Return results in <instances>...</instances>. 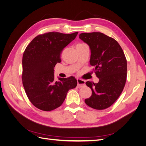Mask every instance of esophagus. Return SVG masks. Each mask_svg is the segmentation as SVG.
I'll return each instance as SVG.
<instances>
[{"label":"esophagus","instance_id":"obj_1","mask_svg":"<svg viewBox=\"0 0 146 146\" xmlns=\"http://www.w3.org/2000/svg\"><path fill=\"white\" fill-rule=\"evenodd\" d=\"M77 87L78 88H82L85 85V81L81 80L80 78H77Z\"/></svg>","mask_w":146,"mask_h":146}]
</instances>
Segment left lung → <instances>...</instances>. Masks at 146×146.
I'll use <instances>...</instances> for the list:
<instances>
[{
    "label": "left lung",
    "instance_id": "left-lung-1",
    "mask_svg": "<svg viewBox=\"0 0 146 146\" xmlns=\"http://www.w3.org/2000/svg\"><path fill=\"white\" fill-rule=\"evenodd\" d=\"M79 38L90 46V64L99 78L98 83L86 82L92 95L85 102L94 109H106L115 102L125 86L127 67L124 53L115 39L102 33H82Z\"/></svg>",
    "mask_w": 146,
    "mask_h": 146
}]
</instances>
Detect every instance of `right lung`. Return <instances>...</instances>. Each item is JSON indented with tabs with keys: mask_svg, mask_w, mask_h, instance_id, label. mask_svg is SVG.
I'll return each mask as SVG.
<instances>
[{
	"mask_svg": "<svg viewBox=\"0 0 146 146\" xmlns=\"http://www.w3.org/2000/svg\"><path fill=\"white\" fill-rule=\"evenodd\" d=\"M78 32H52L39 35L26 47L23 56L22 80L29 99L35 107L49 111L62 105L69 90L76 88L75 77L54 80V67L61 62L63 48Z\"/></svg>",
	"mask_w": 146,
	"mask_h": 146,
	"instance_id": "right-lung-1",
	"label": "right lung"
}]
</instances>
